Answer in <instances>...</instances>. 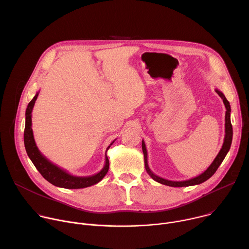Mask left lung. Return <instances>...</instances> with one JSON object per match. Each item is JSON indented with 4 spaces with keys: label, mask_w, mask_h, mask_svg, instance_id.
I'll return each mask as SVG.
<instances>
[{
    "label": "left lung",
    "mask_w": 249,
    "mask_h": 249,
    "mask_svg": "<svg viewBox=\"0 0 249 249\" xmlns=\"http://www.w3.org/2000/svg\"><path fill=\"white\" fill-rule=\"evenodd\" d=\"M216 92L221 96V98L223 99L224 101V104L226 106V118H225V139H224V144L222 146V149L220 150L219 154L217 155V157L215 158L214 161H213L210 166L204 171L202 172L200 175L196 176V177H193V178H190L188 180H182V181H172V180H168V179H164L162 178V177H160L158 175H156L152 170L151 168L149 167V164H148V152H147V148H146V145H145V142L144 140L142 141V150H143V153H144V160H145V167H146V170L147 172L149 173V175L152 177V178L159 182V183H161V184H164V185H167V186H171V187H186V186H192V185H198L200 183H203L205 182L206 180H208L210 177L214 174L216 172V170L218 169V167L221 165V163L223 162L224 159L226 158L228 152L230 151L231 149V141H232V126H231V105H230V102L227 100L225 94L219 90L218 89H215Z\"/></svg>",
    "instance_id": "1"
}]
</instances>
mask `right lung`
Masks as SVG:
<instances>
[{
  "instance_id": "right-lung-1",
  "label": "right lung",
  "mask_w": 249,
  "mask_h": 249,
  "mask_svg": "<svg viewBox=\"0 0 249 249\" xmlns=\"http://www.w3.org/2000/svg\"><path fill=\"white\" fill-rule=\"evenodd\" d=\"M38 93L39 91L36 92V94L34 95V97L28 103L26 111H25V128H24L23 140H24V147H25L28 158L30 159L34 166L36 167V169L41 173V175L44 177V178L48 182H50L51 184L57 187L66 188V189H80V188H86L98 183L106 175V173H107L109 168V160L107 156H106V153H105V163L99 172L90 176H76L69 173L65 169L51 162L38 150L36 144H35L33 132L31 128V125H32L31 112L33 109L35 100L37 99ZM114 142L115 140L107 147L106 152L109 150L110 146L114 143Z\"/></svg>"
}]
</instances>
